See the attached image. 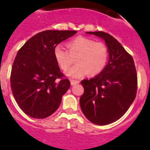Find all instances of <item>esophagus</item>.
Instances as JSON below:
<instances>
[{
	"label": "esophagus",
	"instance_id": "obj_1",
	"mask_svg": "<svg viewBox=\"0 0 150 150\" xmlns=\"http://www.w3.org/2000/svg\"><path fill=\"white\" fill-rule=\"evenodd\" d=\"M79 81H77V80H73V79H71L70 80V83L71 85H75L77 84V83H79Z\"/></svg>",
	"mask_w": 150,
	"mask_h": 150
}]
</instances>
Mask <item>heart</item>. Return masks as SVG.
<instances>
[{
	"instance_id": "heart-1",
	"label": "heart",
	"mask_w": 150,
	"mask_h": 150,
	"mask_svg": "<svg viewBox=\"0 0 150 150\" xmlns=\"http://www.w3.org/2000/svg\"><path fill=\"white\" fill-rule=\"evenodd\" d=\"M67 47L68 51L61 46H56L54 56L58 65L64 71L72 66L75 59L76 64L67 72V75L71 78H82L88 73L90 76H96L107 65L108 49L102 42L78 36L69 40Z\"/></svg>"
}]
</instances>
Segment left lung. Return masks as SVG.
<instances>
[{
    "instance_id": "left-lung-1",
    "label": "left lung",
    "mask_w": 150,
    "mask_h": 150,
    "mask_svg": "<svg viewBox=\"0 0 150 150\" xmlns=\"http://www.w3.org/2000/svg\"><path fill=\"white\" fill-rule=\"evenodd\" d=\"M86 33L105 40L110 58L97 76L81 81L84 92L80 105L89 121L107 125L121 118L135 100L138 88L136 69L131 54L112 36L103 32Z\"/></svg>"
}]
</instances>
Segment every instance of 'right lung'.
Returning <instances> with one entry per match:
<instances>
[{"label": "right lung", "mask_w": 150, "mask_h": 150, "mask_svg": "<svg viewBox=\"0 0 150 150\" xmlns=\"http://www.w3.org/2000/svg\"><path fill=\"white\" fill-rule=\"evenodd\" d=\"M77 31L46 30L31 38L18 50L12 64L10 84L22 111L45 118L58 110L70 81L54 59V47Z\"/></svg>", "instance_id": "1"}]
</instances>
